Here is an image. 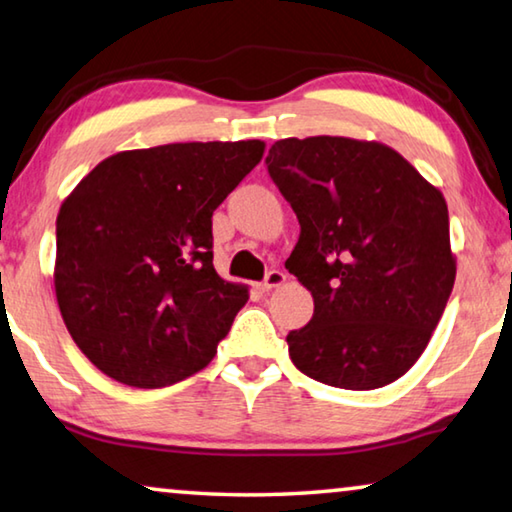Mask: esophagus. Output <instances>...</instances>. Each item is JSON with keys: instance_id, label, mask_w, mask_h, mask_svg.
<instances>
[{"instance_id": "1", "label": "esophagus", "mask_w": 512, "mask_h": 512, "mask_svg": "<svg viewBox=\"0 0 512 512\" xmlns=\"http://www.w3.org/2000/svg\"><path fill=\"white\" fill-rule=\"evenodd\" d=\"M285 280H287V275L282 271H269V273H266L264 282H259V291H264V294H266V291L280 287Z\"/></svg>"}]
</instances>
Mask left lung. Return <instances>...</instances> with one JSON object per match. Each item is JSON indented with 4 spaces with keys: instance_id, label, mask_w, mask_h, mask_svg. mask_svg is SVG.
Masks as SVG:
<instances>
[{
    "instance_id": "1",
    "label": "left lung",
    "mask_w": 512,
    "mask_h": 512,
    "mask_svg": "<svg viewBox=\"0 0 512 512\" xmlns=\"http://www.w3.org/2000/svg\"><path fill=\"white\" fill-rule=\"evenodd\" d=\"M266 168L300 223L285 266L314 298L310 323L287 335L291 362L330 387L394 383L456 280L444 196L376 141L282 139Z\"/></svg>"
}]
</instances>
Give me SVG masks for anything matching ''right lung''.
Here are the masks:
<instances>
[{"instance_id": "obj_1", "label": "right lung", "mask_w": 512, "mask_h": 512, "mask_svg": "<svg viewBox=\"0 0 512 512\" xmlns=\"http://www.w3.org/2000/svg\"><path fill=\"white\" fill-rule=\"evenodd\" d=\"M262 141L170 143L97 164L56 216L54 289L79 351L129 387L205 369L248 289L214 269V209Z\"/></svg>"}]
</instances>
